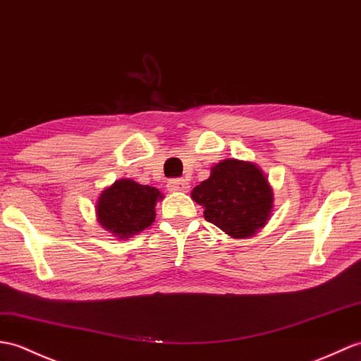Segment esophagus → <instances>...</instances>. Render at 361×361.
I'll use <instances>...</instances> for the list:
<instances>
[{
	"label": "esophagus",
	"instance_id": "esophagus-1",
	"mask_svg": "<svg viewBox=\"0 0 361 361\" xmlns=\"http://www.w3.org/2000/svg\"><path fill=\"white\" fill-rule=\"evenodd\" d=\"M169 189L178 190V192H189L190 184L186 180H183V178H175V180L169 181Z\"/></svg>",
	"mask_w": 361,
	"mask_h": 361
}]
</instances>
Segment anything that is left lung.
I'll return each mask as SVG.
<instances>
[{
	"mask_svg": "<svg viewBox=\"0 0 361 361\" xmlns=\"http://www.w3.org/2000/svg\"><path fill=\"white\" fill-rule=\"evenodd\" d=\"M190 197L203 206L204 219L232 238L254 237L274 212V190L262 167L237 158L212 166Z\"/></svg>",
	"mask_w": 361,
	"mask_h": 361,
	"instance_id": "obj_1",
	"label": "left lung"
}]
</instances>
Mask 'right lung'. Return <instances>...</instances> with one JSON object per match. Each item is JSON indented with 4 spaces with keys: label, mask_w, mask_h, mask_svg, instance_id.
I'll return each mask as SVG.
<instances>
[{
    "label": "right lung",
    "mask_w": 361,
    "mask_h": 361,
    "mask_svg": "<svg viewBox=\"0 0 361 361\" xmlns=\"http://www.w3.org/2000/svg\"><path fill=\"white\" fill-rule=\"evenodd\" d=\"M163 198L157 188L129 178L116 180L97 198V221L116 240L126 241L155 221V206Z\"/></svg>",
    "instance_id": "add662e5"
}]
</instances>
